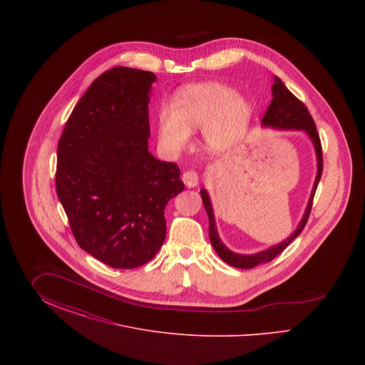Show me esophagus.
I'll list each match as a JSON object with an SVG mask.
<instances>
[{"mask_svg":"<svg viewBox=\"0 0 365 365\" xmlns=\"http://www.w3.org/2000/svg\"><path fill=\"white\" fill-rule=\"evenodd\" d=\"M182 180L187 187H195L198 185V174L195 171H186L182 175Z\"/></svg>","mask_w":365,"mask_h":365,"instance_id":"esophagus-1","label":"esophagus"}]
</instances>
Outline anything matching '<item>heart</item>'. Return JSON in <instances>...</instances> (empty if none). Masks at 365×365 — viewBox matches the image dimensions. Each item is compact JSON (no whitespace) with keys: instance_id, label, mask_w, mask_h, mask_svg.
I'll return each instance as SVG.
<instances>
[{"instance_id":"obj_1","label":"heart","mask_w":365,"mask_h":365,"mask_svg":"<svg viewBox=\"0 0 365 365\" xmlns=\"http://www.w3.org/2000/svg\"><path fill=\"white\" fill-rule=\"evenodd\" d=\"M250 116V105L231 87L194 85L179 91L174 108L160 109L158 137L167 150L176 152L187 143L190 133L204 128L205 143L219 152L242 137Z\"/></svg>"}]
</instances>
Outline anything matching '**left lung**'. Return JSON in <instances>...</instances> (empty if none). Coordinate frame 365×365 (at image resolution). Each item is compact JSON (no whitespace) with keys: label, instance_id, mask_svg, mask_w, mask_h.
Masks as SVG:
<instances>
[{"label":"left lung","instance_id":"8db88e82","mask_svg":"<svg viewBox=\"0 0 365 365\" xmlns=\"http://www.w3.org/2000/svg\"><path fill=\"white\" fill-rule=\"evenodd\" d=\"M261 123L264 125H269V127H275V128L305 130L308 133V135L312 139L313 145H314V150H316V156H317V175H316L312 194H311V200L308 202V208L305 210V215H304L299 226L295 230L294 234H292L286 241L279 243L277 246L269 247L268 250H264V252H260L257 255H249V256L247 255H237V253L228 250L226 246L222 243L219 235H217V230H216V223H215L213 210H212V205H210L208 192L205 190H201L202 202H204V207H205V210L208 213L209 240L212 242L213 249L216 250L219 257L227 264H230L231 267L245 268V269L253 268L261 262H268V261L274 260L302 232L304 227L307 226V223H308V219H309V215H311V210H312L313 197H314L317 185L320 182L322 174H323V150H322V142H320L319 133L316 130L314 120H313V118L305 104L301 100H298L294 94L283 85V82L279 79L278 76H274L272 100H271V104L268 106Z\"/></svg>","mask_w":365,"mask_h":365}]
</instances>
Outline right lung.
<instances>
[{
	"mask_svg": "<svg viewBox=\"0 0 365 365\" xmlns=\"http://www.w3.org/2000/svg\"><path fill=\"white\" fill-rule=\"evenodd\" d=\"M150 71L115 67L87 88L57 146L56 190L78 245L112 268H137L165 240L164 209L185 189L175 163L148 150Z\"/></svg>",
	"mask_w": 365,
	"mask_h": 365,
	"instance_id": "obj_1",
	"label": "right lung"
}]
</instances>
